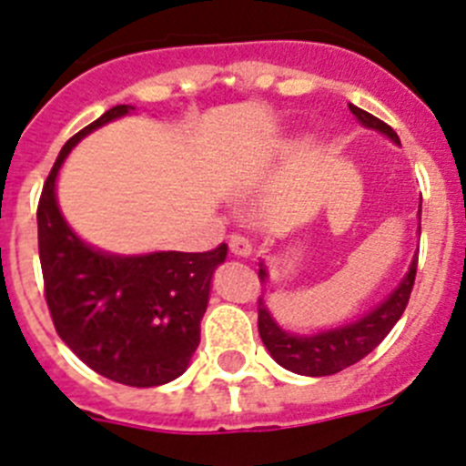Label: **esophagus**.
<instances>
[{"mask_svg": "<svg viewBox=\"0 0 466 466\" xmlns=\"http://www.w3.org/2000/svg\"><path fill=\"white\" fill-rule=\"evenodd\" d=\"M229 250H232L237 258H250L253 256V246L246 237H238V234H232L229 237Z\"/></svg>", "mask_w": 466, "mask_h": 466, "instance_id": "1", "label": "esophagus"}]
</instances>
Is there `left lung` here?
<instances>
[{
  "label": "left lung",
  "mask_w": 466,
  "mask_h": 466,
  "mask_svg": "<svg viewBox=\"0 0 466 466\" xmlns=\"http://www.w3.org/2000/svg\"><path fill=\"white\" fill-rule=\"evenodd\" d=\"M350 110L363 128L382 133L394 145H401L394 128L387 127L378 116L368 115L356 105H350ZM420 216H422V197H420L418 218ZM258 267H260V272H258L260 281H269V269H267L265 260L258 262ZM415 269H418V253L412 256L406 277L373 309H368L354 321L339 323L333 329L314 330V333H293V330L281 329L269 307L265 305V298H260L258 300V330H260L262 345L267 347L274 361L290 373L307 375V378L339 373V370L354 366L356 361H361L363 356L370 354L390 335L408 305L412 283H415Z\"/></svg>",
  "instance_id": "1"
}]
</instances>
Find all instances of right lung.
Wrapping results in <instances>:
<instances>
[{"label":"right lung","instance_id":"1","mask_svg":"<svg viewBox=\"0 0 466 466\" xmlns=\"http://www.w3.org/2000/svg\"><path fill=\"white\" fill-rule=\"evenodd\" d=\"M133 112V105H116L63 145L39 199V260L48 311L65 345L103 378L159 387L189 368L228 246L121 256L86 244L58 206L60 168L76 143Z\"/></svg>","mask_w":466,"mask_h":466}]
</instances>
